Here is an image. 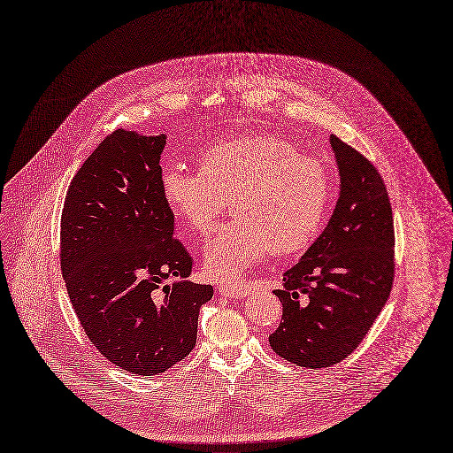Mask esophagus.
Masks as SVG:
<instances>
[{"label": "esophagus", "mask_w": 453, "mask_h": 453, "mask_svg": "<svg viewBox=\"0 0 453 453\" xmlns=\"http://www.w3.org/2000/svg\"><path fill=\"white\" fill-rule=\"evenodd\" d=\"M218 292L223 297H234V299H241V297L247 296V288L242 285H221L218 288Z\"/></svg>", "instance_id": "1"}]
</instances>
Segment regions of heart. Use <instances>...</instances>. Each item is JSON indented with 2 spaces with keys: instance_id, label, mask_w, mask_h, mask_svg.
<instances>
[{
  "instance_id": "heart-1",
  "label": "heart",
  "mask_w": 453,
  "mask_h": 453,
  "mask_svg": "<svg viewBox=\"0 0 453 453\" xmlns=\"http://www.w3.org/2000/svg\"><path fill=\"white\" fill-rule=\"evenodd\" d=\"M197 168H163L161 196L194 234L211 230L228 197L235 218L203 249V268L214 280L235 281L272 250L296 254L318 237L330 203V172L287 139L266 132L221 137L197 154Z\"/></svg>"
}]
</instances>
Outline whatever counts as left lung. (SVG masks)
Masks as SVG:
<instances>
[{
  "label": "left lung",
  "instance_id": "left-lung-1",
  "mask_svg": "<svg viewBox=\"0 0 453 453\" xmlns=\"http://www.w3.org/2000/svg\"><path fill=\"white\" fill-rule=\"evenodd\" d=\"M341 176L334 214L301 261L285 272L272 350L304 368L350 356L375 323L394 285V218L380 173L361 152L330 135Z\"/></svg>",
  "mask_w": 453,
  "mask_h": 453
}]
</instances>
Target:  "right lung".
<instances>
[{
  "label": "right lung",
  "mask_w": 453,
  "mask_h": 453,
  "mask_svg": "<svg viewBox=\"0 0 453 453\" xmlns=\"http://www.w3.org/2000/svg\"><path fill=\"white\" fill-rule=\"evenodd\" d=\"M165 145V134L114 130L78 170L61 214V272L76 316L101 356L137 375L194 350L199 308L214 296L187 280L192 257L161 196ZM168 276L179 280L172 288L162 285Z\"/></svg>",
  "instance_id": "add662e5"
}]
</instances>
